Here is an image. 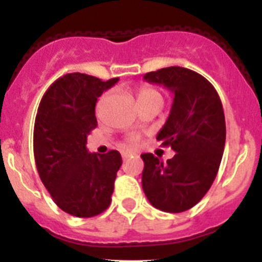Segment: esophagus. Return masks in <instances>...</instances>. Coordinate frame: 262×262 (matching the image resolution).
<instances>
[{"mask_svg":"<svg viewBox=\"0 0 262 262\" xmlns=\"http://www.w3.org/2000/svg\"><path fill=\"white\" fill-rule=\"evenodd\" d=\"M131 155H133V152H131V151H122V159L126 160L127 157H129Z\"/></svg>","mask_w":262,"mask_h":262,"instance_id":"1","label":"esophagus"}]
</instances>
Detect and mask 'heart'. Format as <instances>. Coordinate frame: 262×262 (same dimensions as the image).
I'll return each instance as SVG.
<instances>
[{"label": "heart", "mask_w": 262, "mask_h": 262, "mask_svg": "<svg viewBox=\"0 0 262 262\" xmlns=\"http://www.w3.org/2000/svg\"><path fill=\"white\" fill-rule=\"evenodd\" d=\"M152 98H161V96H160V93L157 92V90L148 86H143L142 89L139 90V101H143V99H152ZM129 142L136 143V138H133Z\"/></svg>", "instance_id": "b5f03b06"}]
</instances>
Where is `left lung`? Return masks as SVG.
Listing matches in <instances>:
<instances>
[{"mask_svg": "<svg viewBox=\"0 0 262 262\" xmlns=\"http://www.w3.org/2000/svg\"><path fill=\"white\" fill-rule=\"evenodd\" d=\"M143 78L174 96L156 139L176 152L166 163L152 154L142 155L143 190L161 211H186L202 200L216 177L226 143L223 106L215 88L191 69L168 67Z\"/></svg>", "mask_w": 262, "mask_h": 262, "instance_id": "left-lung-1", "label": "left lung"}]
</instances>
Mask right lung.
I'll use <instances>...</instances> for the list:
<instances>
[{"label": "right lung", "mask_w": 262, "mask_h": 262, "mask_svg": "<svg viewBox=\"0 0 262 262\" xmlns=\"http://www.w3.org/2000/svg\"><path fill=\"white\" fill-rule=\"evenodd\" d=\"M118 80L68 73L48 88L38 107L34 156L39 177L55 203L73 216H96L110 206L122 157L115 149L90 154L86 139L97 127V99Z\"/></svg>", "instance_id": "1"}]
</instances>
